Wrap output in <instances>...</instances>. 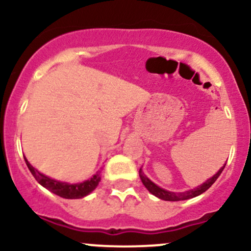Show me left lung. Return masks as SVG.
Listing matches in <instances>:
<instances>
[{
	"label": "left lung",
	"mask_w": 251,
	"mask_h": 251,
	"mask_svg": "<svg viewBox=\"0 0 251 251\" xmlns=\"http://www.w3.org/2000/svg\"><path fill=\"white\" fill-rule=\"evenodd\" d=\"M225 164L220 168L216 175H213L211 178H208V180L206 181V182H203L201 186L197 187V188H194V189H191V191L183 192V193L168 192V191H166V189L159 188V187L156 186L152 181L149 180L147 176L144 175V173L142 172V169H139V176H140V180H142L143 184L147 187V189L151 193V194H153L155 197L159 198V199L166 200V201H180V200H187V199H191V198H195V197H198V195L202 194L203 192L207 191L212 184L216 182V180L219 177V175L222 174V172L224 170V168H225Z\"/></svg>",
	"instance_id": "obj_1"
}]
</instances>
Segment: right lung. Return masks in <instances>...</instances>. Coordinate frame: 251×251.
Here are the masks:
<instances>
[{
  "mask_svg": "<svg viewBox=\"0 0 251 251\" xmlns=\"http://www.w3.org/2000/svg\"><path fill=\"white\" fill-rule=\"evenodd\" d=\"M27 167H28L29 172L32 173V175L34 176L35 180L39 182L41 186L45 187L46 189H49L50 192L54 193L56 195H58L60 198H64V199H79V198H83L85 195L89 194L90 192H93L96 188L99 182H100V173L93 176L90 180L84 181V182L76 183V184H70L65 182H59V181L52 180V178L48 177V176L40 174L37 169H34L31 164L28 163L26 158Z\"/></svg>",
  "mask_w": 251,
  "mask_h": 251,
  "instance_id": "right-lung-1",
  "label": "right lung"
}]
</instances>
